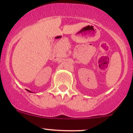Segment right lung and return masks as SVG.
Listing matches in <instances>:
<instances>
[{
    "label": "right lung",
    "mask_w": 133,
    "mask_h": 133,
    "mask_svg": "<svg viewBox=\"0 0 133 133\" xmlns=\"http://www.w3.org/2000/svg\"><path fill=\"white\" fill-rule=\"evenodd\" d=\"M28 92H31V91H30V90H28Z\"/></svg>",
    "instance_id": "1"
}]
</instances>
